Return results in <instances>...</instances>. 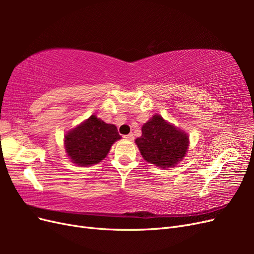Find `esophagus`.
Instances as JSON below:
<instances>
[{
  "mask_svg": "<svg viewBox=\"0 0 254 254\" xmlns=\"http://www.w3.org/2000/svg\"><path fill=\"white\" fill-rule=\"evenodd\" d=\"M124 137H125V140H127V141H133L134 140V135L132 133H129V134L125 135Z\"/></svg>",
  "mask_w": 254,
  "mask_h": 254,
  "instance_id": "34e87169",
  "label": "esophagus"
}]
</instances>
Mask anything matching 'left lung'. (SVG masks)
Masks as SVG:
<instances>
[{
  "mask_svg": "<svg viewBox=\"0 0 254 254\" xmlns=\"http://www.w3.org/2000/svg\"><path fill=\"white\" fill-rule=\"evenodd\" d=\"M189 135L178 127L155 114L142 127V135L135 140L142 157L159 167L170 168L186 157Z\"/></svg>",
  "mask_w": 254,
  "mask_h": 254,
  "instance_id": "obj_1",
  "label": "left lung"
}]
</instances>
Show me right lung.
I'll return each instance as SVG.
<instances>
[{
    "mask_svg": "<svg viewBox=\"0 0 254 254\" xmlns=\"http://www.w3.org/2000/svg\"><path fill=\"white\" fill-rule=\"evenodd\" d=\"M122 139L118 128L107 124L96 115L82 122L64 135V148L67 157L79 166L97 164L104 160L112 144Z\"/></svg>",
    "mask_w": 254,
    "mask_h": 254,
    "instance_id": "1",
    "label": "right lung"
}]
</instances>
